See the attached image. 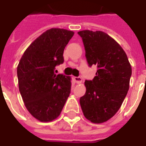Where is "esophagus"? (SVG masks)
Segmentation results:
<instances>
[{"label":"esophagus","mask_w":146,"mask_h":146,"mask_svg":"<svg viewBox=\"0 0 146 146\" xmlns=\"http://www.w3.org/2000/svg\"><path fill=\"white\" fill-rule=\"evenodd\" d=\"M74 80L76 83H81L82 81H83V79L80 77V76H75L74 77Z\"/></svg>","instance_id":"esophagus-1"}]
</instances>
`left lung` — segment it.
I'll return each mask as SVG.
<instances>
[{
    "label": "left lung",
    "instance_id": "obj_1",
    "mask_svg": "<svg viewBox=\"0 0 146 146\" xmlns=\"http://www.w3.org/2000/svg\"><path fill=\"white\" fill-rule=\"evenodd\" d=\"M78 34L83 40L89 66H97L95 77L85 81L86 91L80 103L88 120L102 123L122 106L129 88L132 67L123 49L106 33L82 31Z\"/></svg>",
    "mask_w": 146,
    "mask_h": 146
}]
</instances>
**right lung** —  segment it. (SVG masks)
Wrapping results in <instances>:
<instances>
[{
    "mask_svg": "<svg viewBox=\"0 0 146 146\" xmlns=\"http://www.w3.org/2000/svg\"><path fill=\"white\" fill-rule=\"evenodd\" d=\"M73 34L65 29L47 30L28 46L17 66L19 90L25 106L40 122L58 117L70 93V77L54 71L64 62L63 51Z\"/></svg>",
    "mask_w": 146,
    "mask_h": 146,
    "instance_id": "right-lung-1",
    "label": "right lung"
}]
</instances>
